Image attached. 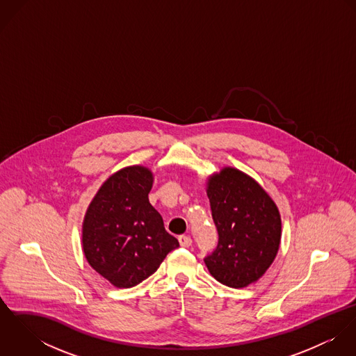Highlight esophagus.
<instances>
[{"instance_id": "obj_1", "label": "esophagus", "mask_w": 356, "mask_h": 356, "mask_svg": "<svg viewBox=\"0 0 356 356\" xmlns=\"http://www.w3.org/2000/svg\"><path fill=\"white\" fill-rule=\"evenodd\" d=\"M178 240H179L181 247L188 248V247H191V245H192V238H191L189 236H179V237H178Z\"/></svg>"}]
</instances>
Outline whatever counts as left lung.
I'll return each instance as SVG.
<instances>
[{
    "label": "left lung",
    "mask_w": 356,
    "mask_h": 356,
    "mask_svg": "<svg viewBox=\"0 0 356 356\" xmlns=\"http://www.w3.org/2000/svg\"><path fill=\"white\" fill-rule=\"evenodd\" d=\"M207 195L218 245L204 263L220 284L245 288L266 273L278 252V208L251 177L230 167L209 179Z\"/></svg>",
    "instance_id": "8db88e82"
}]
</instances>
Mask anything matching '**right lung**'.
Segmentation results:
<instances>
[{"mask_svg":"<svg viewBox=\"0 0 356 356\" xmlns=\"http://www.w3.org/2000/svg\"><path fill=\"white\" fill-rule=\"evenodd\" d=\"M152 181V172L141 165L115 172L104 182L85 216V256L118 288L138 285L179 247L149 203Z\"/></svg>","mask_w":356,"mask_h":356,"instance_id":"obj_1","label":"right lung"}]
</instances>
